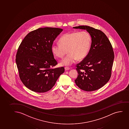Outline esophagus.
I'll use <instances>...</instances> for the list:
<instances>
[{"label": "esophagus", "mask_w": 129, "mask_h": 129, "mask_svg": "<svg viewBox=\"0 0 129 129\" xmlns=\"http://www.w3.org/2000/svg\"><path fill=\"white\" fill-rule=\"evenodd\" d=\"M64 69H65V71H68V70H70V68L68 67H65L64 68Z\"/></svg>", "instance_id": "34e87169"}]
</instances>
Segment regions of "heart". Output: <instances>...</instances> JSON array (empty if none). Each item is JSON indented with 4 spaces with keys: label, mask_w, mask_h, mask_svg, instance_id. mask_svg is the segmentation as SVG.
Wrapping results in <instances>:
<instances>
[{
    "label": "heart",
    "mask_w": 129,
    "mask_h": 129,
    "mask_svg": "<svg viewBox=\"0 0 129 129\" xmlns=\"http://www.w3.org/2000/svg\"><path fill=\"white\" fill-rule=\"evenodd\" d=\"M59 42L60 44L52 45V52L55 56L62 58L68 52L60 64L70 66L77 59L81 60L86 57L90 47L91 37L86 31L73 32L64 34L59 39Z\"/></svg>",
    "instance_id": "obj_1"
}]
</instances>
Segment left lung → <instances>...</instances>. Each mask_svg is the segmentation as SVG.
Here are the masks:
<instances>
[{"instance_id":"8db88e82","label":"left lung","mask_w":129,"mask_h":129,"mask_svg":"<svg viewBox=\"0 0 129 129\" xmlns=\"http://www.w3.org/2000/svg\"><path fill=\"white\" fill-rule=\"evenodd\" d=\"M73 28L86 30L92 38L89 53L76 66L78 75L75 82L83 90H96L103 86L111 76L114 57L112 46L106 35L100 30L88 26Z\"/></svg>"}]
</instances>
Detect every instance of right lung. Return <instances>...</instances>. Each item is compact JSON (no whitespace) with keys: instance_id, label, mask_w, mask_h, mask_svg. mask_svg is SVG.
Wrapping results in <instances>:
<instances>
[{"instance_id":"right-lung-1","label":"right lung","mask_w":129,"mask_h":129,"mask_svg":"<svg viewBox=\"0 0 129 129\" xmlns=\"http://www.w3.org/2000/svg\"><path fill=\"white\" fill-rule=\"evenodd\" d=\"M62 29L40 28L24 37L18 49L16 63L20 78L25 86L37 92H45L53 87L64 67L51 68L58 64L51 46Z\"/></svg>"}]
</instances>
